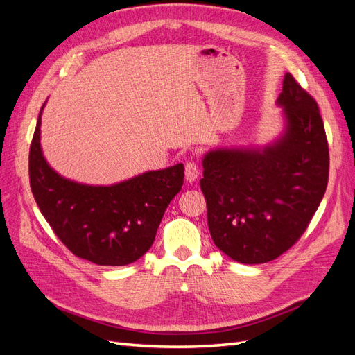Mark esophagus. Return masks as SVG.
<instances>
[{
  "label": "esophagus",
  "mask_w": 355,
  "mask_h": 355,
  "mask_svg": "<svg viewBox=\"0 0 355 355\" xmlns=\"http://www.w3.org/2000/svg\"><path fill=\"white\" fill-rule=\"evenodd\" d=\"M198 175H200V171H198V166L196 163L189 161V163L185 164V179H187V182L192 184V182L197 180Z\"/></svg>",
  "instance_id": "esophagus-1"
}]
</instances>
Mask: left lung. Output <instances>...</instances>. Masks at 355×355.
I'll return each instance as SVG.
<instances>
[{
	"label": "left lung",
	"mask_w": 355,
	"mask_h": 355,
	"mask_svg": "<svg viewBox=\"0 0 355 355\" xmlns=\"http://www.w3.org/2000/svg\"><path fill=\"white\" fill-rule=\"evenodd\" d=\"M277 105L286 127L275 142L214 149L202 158L210 235L240 263H265L287 252L327 188L329 145L315 99L287 72Z\"/></svg>",
	"instance_id": "obj_1"
}]
</instances>
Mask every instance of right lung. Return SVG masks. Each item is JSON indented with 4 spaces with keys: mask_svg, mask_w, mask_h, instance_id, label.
I'll list each match as a JSON object with an SVG mask.
<instances>
[{
    "mask_svg": "<svg viewBox=\"0 0 355 355\" xmlns=\"http://www.w3.org/2000/svg\"><path fill=\"white\" fill-rule=\"evenodd\" d=\"M41 112L29 149V182L42 216L81 259L105 266L137 261L153 245L167 206L184 185V164L110 187L78 184L60 176L42 155Z\"/></svg>",
    "mask_w": 355,
    "mask_h": 355,
    "instance_id": "add662e5",
    "label": "right lung"
}]
</instances>
